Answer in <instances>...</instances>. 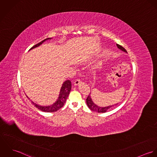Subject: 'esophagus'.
I'll return each mask as SVG.
<instances>
[{"label": "esophagus", "instance_id": "34e87169", "mask_svg": "<svg viewBox=\"0 0 157 157\" xmlns=\"http://www.w3.org/2000/svg\"><path fill=\"white\" fill-rule=\"evenodd\" d=\"M80 83H81V80H80V79L77 78V79H76V80L74 81V85H75V86H77V85H79Z\"/></svg>", "mask_w": 157, "mask_h": 157}]
</instances>
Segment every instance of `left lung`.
Masks as SVG:
<instances>
[{"instance_id":"obj_1","label":"left lung","mask_w":157,"mask_h":157,"mask_svg":"<svg viewBox=\"0 0 157 157\" xmlns=\"http://www.w3.org/2000/svg\"><path fill=\"white\" fill-rule=\"evenodd\" d=\"M117 47L123 51L124 52H127V51L123 46H121V45L117 44ZM86 103H87L88 106L89 107V108H90L91 111H95V112H99V113H105V112H107V111H108L110 108H111L113 106H115V105H111V106H107V107H100V106H98L97 105H96L92 101V99L90 98V94L87 97Z\"/></svg>"}]
</instances>
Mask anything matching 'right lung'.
<instances>
[{
	"label": "right lung",
	"instance_id": "add662e5",
	"mask_svg": "<svg viewBox=\"0 0 157 157\" xmlns=\"http://www.w3.org/2000/svg\"><path fill=\"white\" fill-rule=\"evenodd\" d=\"M48 39H50L49 38H47L45 40H44L43 41L40 42V43L36 44L34 46H33L30 49H33L34 48H36L40 45H42L45 40H48ZM29 49V50H30ZM71 90V82L70 80H66L63 83V85L62 86V88L60 92V94H59V97L57 100V101L54 103L53 105H52L51 106H39L36 103H34V102L32 101V103H33V105L39 109L46 112H53L57 111V110H59V109H60L61 108H62L64 105V104L66 102V100L67 99V97L69 94V92ZM27 97V96H26Z\"/></svg>",
	"mask_w": 157,
	"mask_h": 157
}]
</instances>
